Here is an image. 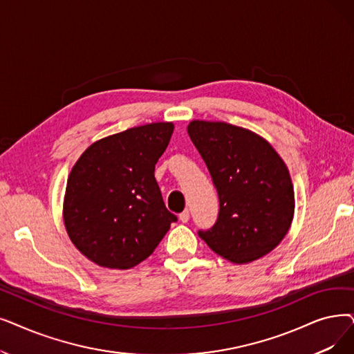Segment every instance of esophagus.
<instances>
[{"mask_svg": "<svg viewBox=\"0 0 354 354\" xmlns=\"http://www.w3.org/2000/svg\"><path fill=\"white\" fill-rule=\"evenodd\" d=\"M179 220H180L182 223H188V221H189V211L185 209L183 212H180V214H179Z\"/></svg>", "mask_w": 354, "mask_h": 354, "instance_id": "1", "label": "esophagus"}]
</instances>
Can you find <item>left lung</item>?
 Segmentation results:
<instances>
[{"label":"left lung","mask_w":354,"mask_h":354,"mask_svg":"<svg viewBox=\"0 0 354 354\" xmlns=\"http://www.w3.org/2000/svg\"><path fill=\"white\" fill-rule=\"evenodd\" d=\"M188 134L220 201L217 221L198 236L239 265L272 252L286 236L295 209L283 160L262 137L227 122L195 120Z\"/></svg>","instance_id":"obj_1"}]
</instances>
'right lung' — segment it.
<instances>
[{
	"mask_svg": "<svg viewBox=\"0 0 354 354\" xmlns=\"http://www.w3.org/2000/svg\"><path fill=\"white\" fill-rule=\"evenodd\" d=\"M172 133V122L129 129L89 146L72 167L65 227L76 249L94 263L111 269L139 265L178 221L155 178Z\"/></svg>",
	"mask_w": 354,
	"mask_h": 354,
	"instance_id": "add662e5",
	"label": "right lung"
}]
</instances>
